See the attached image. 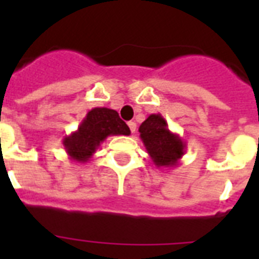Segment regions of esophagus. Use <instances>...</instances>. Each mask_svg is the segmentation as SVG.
Returning a JSON list of instances; mask_svg holds the SVG:
<instances>
[{"instance_id": "esophagus-1", "label": "esophagus", "mask_w": 259, "mask_h": 259, "mask_svg": "<svg viewBox=\"0 0 259 259\" xmlns=\"http://www.w3.org/2000/svg\"><path fill=\"white\" fill-rule=\"evenodd\" d=\"M127 125H129L130 127V132H132V133H136V130H137V123L134 121H130Z\"/></svg>"}]
</instances>
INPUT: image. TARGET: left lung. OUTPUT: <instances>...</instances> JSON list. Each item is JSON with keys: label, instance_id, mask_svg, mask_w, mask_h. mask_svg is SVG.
Returning a JSON list of instances; mask_svg holds the SVG:
<instances>
[{"label": "left lung", "instance_id": "obj_1", "mask_svg": "<svg viewBox=\"0 0 259 259\" xmlns=\"http://www.w3.org/2000/svg\"><path fill=\"white\" fill-rule=\"evenodd\" d=\"M145 149L157 168H175L185 153V142L177 133L168 129L161 114H150L140 126Z\"/></svg>", "mask_w": 259, "mask_h": 259}]
</instances>
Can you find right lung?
I'll use <instances>...</instances> for the list:
<instances>
[{
  "instance_id": "1",
  "label": "right lung",
  "mask_w": 259,
  "mask_h": 259,
  "mask_svg": "<svg viewBox=\"0 0 259 259\" xmlns=\"http://www.w3.org/2000/svg\"><path fill=\"white\" fill-rule=\"evenodd\" d=\"M130 129L115 110L94 107L83 118L78 130L63 140L68 157L75 162L84 164L109 136H129Z\"/></svg>"
}]
</instances>
